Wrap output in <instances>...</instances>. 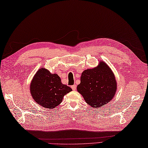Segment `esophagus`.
<instances>
[{"mask_svg":"<svg viewBox=\"0 0 148 148\" xmlns=\"http://www.w3.org/2000/svg\"><path fill=\"white\" fill-rule=\"evenodd\" d=\"M76 87H77V86H76V84H74V85H72V86H71V88H72V89L73 90H76Z\"/></svg>","mask_w":148,"mask_h":148,"instance_id":"esophagus-1","label":"esophagus"}]
</instances>
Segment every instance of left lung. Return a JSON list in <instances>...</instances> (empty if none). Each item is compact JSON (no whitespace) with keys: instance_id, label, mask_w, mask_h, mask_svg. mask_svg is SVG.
I'll list each match as a JSON object with an SVG mask.
<instances>
[{"instance_id":"obj_1","label":"left lung","mask_w":148,"mask_h":148,"mask_svg":"<svg viewBox=\"0 0 148 148\" xmlns=\"http://www.w3.org/2000/svg\"><path fill=\"white\" fill-rule=\"evenodd\" d=\"M77 90L88 104L97 109L112 99L116 91L115 77L108 65L100 62L97 67L83 71Z\"/></svg>"}]
</instances>
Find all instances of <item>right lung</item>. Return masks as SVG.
Wrapping results in <instances>:
<instances>
[{
  "instance_id": "obj_1",
  "label": "right lung",
  "mask_w": 148,
  "mask_h": 148,
  "mask_svg": "<svg viewBox=\"0 0 148 148\" xmlns=\"http://www.w3.org/2000/svg\"><path fill=\"white\" fill-rule=\"evenodd\" d=\"M71 91V88L62 83L57 74H51L44 68L37 72L30 84V93L34 100L48 109L58 106L65 94Z\"/></svg>"
}]
</instances>
